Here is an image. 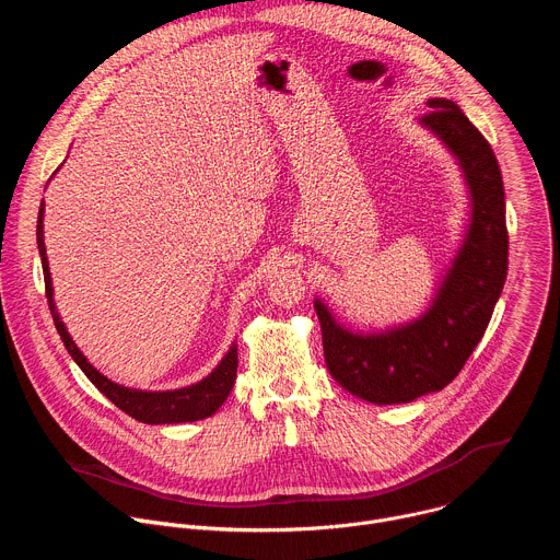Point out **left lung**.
<instances>
[{"label":"left lung","mask_w":560,"mask_h":560,"mask_svg":"<svg viewBox=\"0 0 560 560\" xmlns=\"http://www.w3.org/2000/svg\"><path fill=\"white\" fill-rule=\"evenodd\" d=\"M421 124L458 159L471 217L432 305L415 322L359 335L314 301L326 365L350 394L376 406L410 404L456 378L483 339L508 277V225L501 168L488 139L450 100H428Z\"/></svg>","instance_id":"8db88e82"}]
</instances>
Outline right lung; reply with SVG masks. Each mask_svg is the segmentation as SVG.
<instances>
[{"label": "right lung", "instance_id": "1", "mask_svg": "<svg viewBox=\"0 0 560 560\" xmlns=\"http://www.w3.org/2000/svg\"><path fill=\"white\" fill-rule=\"evenodd\" d=\"M37 248L42 257V268H44V283H46V299L48 307L52 314L55 328L68 350V354L74 359V363L82 368V372L91 378V383L106 396L110 401L130 415L132 419L150 425H164V423H188V421H199L206 417H212L232 392L234 378H236V348L232 346L228 354L221 359V363L199 383L182 387V389H168V392H145V389H132L124 387L119 383H113L106 378L102 372H97L89 359L79 352L74 341L70 339L63 322L57 314L55 299H52V281H50V270H48V259H46V246H44V201L39 206V217H37Z\"/></svg>", "mask_w": 560, "mask_h": 560}]
</instances>
